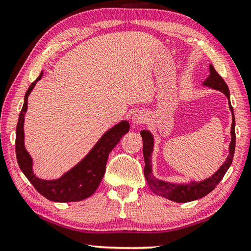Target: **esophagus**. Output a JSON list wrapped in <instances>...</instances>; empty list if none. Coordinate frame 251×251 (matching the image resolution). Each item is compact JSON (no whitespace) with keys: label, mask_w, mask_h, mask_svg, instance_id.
<instances>
[{"label":"esophagus","mask_w":251,"mask_h":251,"mask_svg":"<svg viewBox=\"0 0 251 251\" xmlns=\"http://www.w3.org/2000/svg\"><path fill=\"white\" fill-rule=\"evenodd\" d=\"M145 119L146 118H145L144 112L136 111L133 113V115H132L131 122L133 124V126H141L145 121Z\"/></svg>","instance_id":"34e87169"}]
</instances>
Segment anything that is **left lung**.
<instances>
[{
    "mask_svg": "<svg viewBox=\"0 0 251 251\" xmlns=\"http://www.w3.org/2000/svg\"><path fill=\"white\" fill-rule=\"evenodd\" d=\"M210 75L207 77L203 86L210 87L215 91H220L228 99L229 110L231 112V126H230V143L228 146V156L225 162L221 165V167L212 175L211 177L203 179V180L197 181L191 180L182 183H175L156 178L153 174V164H152V154L155 146V141L152 132L150 130H142L141 136L143 140V156H144V175L146 181L151 190L155 195L159 197L166 198V199L178 202V203H186L190 201H196L202 199L203 197L209 195L211 191H213L215 187L219 184L224 177V175L227 172L229 166L233 162L234 153H235V144H236V135H235V116L233 107L230 105V97H229V89L227 85L224 82L219 73L216 72L214 67L210 64Z\"/></svg>",
    "mask_w": 251,
    "mask_h": 251,
    "instance_id": "left-lung-1",
    "label": "left lung"
}]
</instances>
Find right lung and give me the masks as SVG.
<instances>
[{"mask_svg": "<svg viewBox=\"0 0 251 251\" xmlns=\"http://www.w3.org/2000/svg\"><path fill=\"white\" fill-rule=\"evenodd\" d=\"M44 72L28 88L24 98V105L18 117L16 126V158L18 166L30 181L36 190L47 199L54 202H76L87 199L94 195L105 175L108 156L112 149L119 143L122 136L130 130L126 120H121L103 133L92 150L62 176L47 180L36 176L34 172V160L25 148V132L24 122L28 108V96L38 81H40Z\"/></svg>", "mask_w": 251, "mask_h": 251, "instance_id": "right-lung-1", "label": "right lung"}]
</instances>
